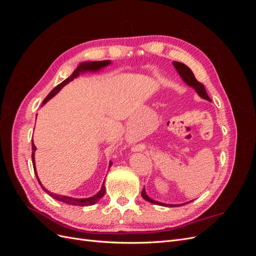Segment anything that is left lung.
I'll return each mask as SVG.
<instances>
[{"label":"left lung","mask_w":256,"mask_h":256,"mask_svg":"<svg viewBox=\"0 0 256 256\" xmlns=\"http://www.w3.org/2000/svg\"><path fill=\"white\" fill-rule=\"evenodd\" d=\"M173 65H174V67L176 68V70L178 72V74H180L182 80H184L186 83H187L188 85H190V86H192L193 88H194V90H196L198 94L200 97L206 99V100H208V102H212V99L209 98L208 95H207L204 84L198 82V81L196 79L194 74H193V72H191V69H190L188 66H186V65L182 64V63H180V62H174ZM141 194H142V198H143L144 200H148V202H150V203L157 204V205H161V206H166V205L164 204V203H159V202H156V200H154L150 198L148 196H147V194H146L145 189L142 190ZM168 206L174 207V206H180V205H168Z\"/></svg>","instance_id":"8db88e82"}]
</instances>
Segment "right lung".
I'll return each instance as SVG.
<instances>
[{
  "mask_svg": "<svg viewBox=\"0 0 256 256\" xmlns=\"http://www.w3.org/2000/svg\"><path fill=\"white\" fill-rule=\"evenodd\" d=\"M109 64H110V60L86 62V63L80 64L79 67L76 69V70L74 72V74H72L70 76H69V78H67L66 80H64L63 82L60 83L58 85H56V86L54 88L49 92L48 96L44 99L42 104H44L46 102H48V100H50L52 97L56 96V95L58 94V92L62 88H63V86H65V85H66L68 82H70V81H72L74 78H76V76H78L81 72H86V70L96 72V70H98V69L102 68V67H104V66H106V65H109ZM35 150H36V146L34 145V142H33V140H32V161H33L34 171L36 172V168H35V160H34V152H35ZM112 166V162H110V166ZM35 174H36V173H35ZM36 177H37V174H36ZM37 180H38V177H37ZM38 182L40 184V180H38ZM40 186H42V188L46 192H47L49 196H51L53 198H56V200H60V202H63V203L69 204V205H74V206H90V205H92V204H95L96 202H98V200H99L100 198H102L104 196V193H106V187H104V184H102V190H100V191L97 193V194H95L94 196L88 198H74L64 196L53 194V193L49 192L47 189H44V188L42 187V184H40Z\"/></svg>",
  "mask_w": 256,
  "mask_h": 256,
  "instance_id": "obj_1",
  "label": "right lung"
}]
</instances>
